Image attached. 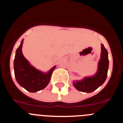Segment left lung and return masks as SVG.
I'll list each match as a JSON object with an SVG mask.
<instances>
[{"mask_svg":"<svg viewBox=\"0 0 123 123\" xmlns=\"http://www.w3.org/2000/svg\"><path fill=\"white\" fill-rule=\"evenodd\" d=\"M108 52L104 44H101L100 59L98 63V69L96 73L92 76L84 78L81 81H73V86L78 91L90 93L95 91L102 86L107 77L109 60Z\"/></svg>","mask_w":123,"mask_h":123,"instance_id":"left-lung-1","label":"left lung"}]
</instances>
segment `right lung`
<instances>
[{"mask_svg": "<svg viewBox=\"0 0 123 123\" xmlns=\"http://www.w3.org/2000/svg\"><path fill=\"white\" fill-rule=\"evenodd\" d=\"M23 39L17 49L14 60V73L17 82L30 92H36L48 85L56 66L48 72L43 73L32 67L22 53Z\"/></svg>", "mask_w": 123, "mask_h": 123, "instance_id": "right-lung-1", "label": "right lung"}]
</instances>
